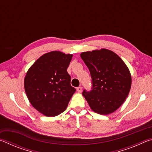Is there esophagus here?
<instances>
[{"label":"esophagus","mask_w":152,"mask_h":152,"mask_svg":"<svg viewBox=\"0 0 152 152\" xmlns=\"http://www.w3.org/2000/svg\"><path fill=\"white\" fill-rule=\"evenodd\" d=\"M76 90H77V91H78V92H81L82 91V88L81 86H79V87H78V88H76Z\"/></svg>","instance_id":"1"}]
</instances>
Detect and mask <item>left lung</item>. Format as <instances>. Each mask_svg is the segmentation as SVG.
<instances>
[{
    "instance_id": "8db88e82",
    "label": "left lung",
    "mask_w": 152,
    "mask_h": 152,
    "mask_svg": "<svg viewBox=\"0 0 152 152\" xmlns=\"http://www.w3.org/2000/svg\"><path fill=\"white\" fill-rule=\"evenodd\" d=\"M80 57L92 78V90L82 92L90 107L101 115L115 111L125 101L132 86L127 65L119 56L107 49L82 52Z\"/></svg>"
}]
</instances>
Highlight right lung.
I'll use <instances>...</instances> for the list:
<instances>
[{"mask_svg":"<svg viewBox=\"0 0 152 152\" xmlns=\"http://www.w3.org/2000/svg\"><path fill=\"white\" fill-rule=\"evenodd\" d=\"M72 56L51 51L37 59L27 71L24 86L28 99L45 116L55 117L63 113L76 92L67 72Z\"/></svg>","mask_w":152,"mask_h":152,"instance_id":"right-lung-1","label":"right lung"}]
</instances>
